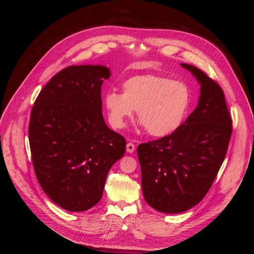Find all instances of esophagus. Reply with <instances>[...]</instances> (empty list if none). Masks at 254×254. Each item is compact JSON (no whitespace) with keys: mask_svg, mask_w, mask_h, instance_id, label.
<instances>
[{"mask_svg":"<svg viewBox=\"0 0 254 254\" xmlns=\"http://www.w3.org/2000/svg\"><path fill=\"white\" fill-rule=\"evenodd\" d=\"M126 148H127V151L128 152H133L134 151V149H135V145L133 144V143H128L127 144V146H126Z\"/></svg>","mask_w":254,"mask_h":254,"instance_id":"34e87169","label":"esophagus"}]
</instances>
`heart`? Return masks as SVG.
<instances>
[{"label":"heart","instance_id":"b5f03b06","mask_svg":"<svg viewBox=\"0 0 254 254\" xmlns=\"http://www.w3.org/2000/svg\"><path fill=\"white\" fill-rule=\"evenodd\" d=\"M122 89L123 94L109 91L104 98L111 125L124 128L136 109L137 119L153 136H165L178 129L190 103L188 84L165 75H135L125 80Z\"/></svg>","mask_w":254,"mask_h":254}]
</instances>
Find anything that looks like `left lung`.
Segmentation results:
<instances>
[{
    "mask_svg": "<svg viewBox=\"0 0 254 254\" xmlns=\"http://www.w3.org/2000/svg\"><path fill=\"white\" fill-rule=\"evenodd\" d=\"M201 84L197 108L171 134L137 146L142 190L153 209L176 214L200 202L216 178L232 134V118L219 84L182 64Z\"/></svg>",
    "mask_w": 254,
    "mask_h": 254,
    "instance_id": "left-lung-1",
    "label": "left lung"
}]
</instances>
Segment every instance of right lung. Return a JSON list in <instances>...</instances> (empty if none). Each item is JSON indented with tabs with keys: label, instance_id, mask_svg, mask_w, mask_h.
Returning a JSON list of instances; mask_svg holds the SVG:
<instances>
[{
	"label": "right lung",
	"instance_id": "right-lung-1",
	"mask_svg": "<svg viewBox=\"0 0 254 254\" xmlns=\"http://www.w3.org/2000/svg\"><path fill=\"white\" fill-rule=\"evenodd\" d=\"M109 76L102 65L64 67L40 91L30 113L36 177L66 211H87L101 200L107 175L126 150L125 137L103 118L101 89Z\"/></svg>",
	"mask_w": 254,
	"mask_h": 254
}]
</instances>
